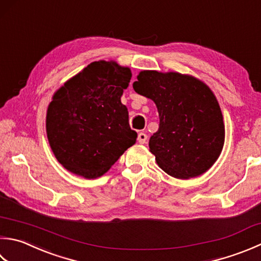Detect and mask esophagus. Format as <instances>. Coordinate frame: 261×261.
<instances>
[{
    "label": "esophagus",
    "mask_w": 261,
    "mask_h": 261,
    "mask_svg": "<svg viewBox=\"0 0 261 261\" xmlns=\"http://www.w3.org/2000/svg\"><path fill=\"white\" fill-rule=\"evenodd\" d=\"M147 139H148V136L145 134V132H139V134H138V142H139V144H145Z\"/></svg>",
    "instance_id": "esophagus-1"
}]
</instances>
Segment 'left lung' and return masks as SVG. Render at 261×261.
I'll return each instance as SVG.
<instances>
[{
	"instance_id": "1",
	"label": "left lung",
	"mask_w": 261,
	"mask_h": 261,
	"mask_svg": "<svg viewBox=\"0 0 261 261\" xmlns=\"http://www.w3.org/2000/svg\"><path fill=\"white\" fill-rule=\"evenodd\" d=\"M136 93L154 100L160 127L150 137L151 154L176 178L201 175L217 161L225 140L221 107L209 87L195 76L145 70Z\"/></svg>"
}]
</instances>
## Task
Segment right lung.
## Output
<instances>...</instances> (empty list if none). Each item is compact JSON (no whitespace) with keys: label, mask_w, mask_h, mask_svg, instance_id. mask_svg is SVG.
<instances>
[{"label":"right lung","mask_w":261,"mask_h":261,"mask_svg":"<svg viewBox=\"0 0 261 261\" xmlns=\"http://www.w3.org/2000/svg\"><path fill=\"white\" fill-rule=\"evenodd\" d=\"M129 68L97 61L56 91L46 115L54 155L66 170L95 178L110 170L136 144L129 112L121 103L131 79Z\"/></svg>","instance_id":"add662e5"}]
</instances>
